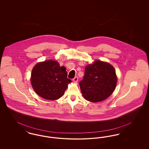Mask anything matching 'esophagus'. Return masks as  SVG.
<instances>
[{
  "label": "esophagus",
  "mask_w": 149,
  "mask_h": 149,
  "mask_svg": "<svg viewBox=\"0 0 149 149\" xmlns=\"http://www.w3.org/2000/svg\"><path fill=\"white\" fill-rule=\"evenodd\" d=\"M72 80H73V81H74V82H75V83H77L78 81V77H75V78H74V79H72Z\"/></svg>",
  "instance_id": "1"
}]
</instances>
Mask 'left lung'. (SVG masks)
Here are the masks:
<instances>
[{"label":"left lung","instance_id":"8db88e82","mask_svg":"<svg viewBox=\"0 0 149 149\" xmlns=\"http://www.w3.org/2000/svg\"><path fill=\"white\" fill-rule=\"evenodd\" d=\"M117 81L113 67L109 63L97 60L85 67L84 77L79 85L86 100L98 102L112 94Z\"/></svg>","mask_w":149,"mask_h":149}]
</instances>
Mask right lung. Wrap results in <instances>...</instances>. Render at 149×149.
Instances as JSON below:
<instances>
[{"instance_id": "add662e5", "label": "right lung", "mask_w": 149, "mask_h": 149, "mask_svg": "<svg viewBox=\"0 0 149 149\" xmlns=\"http://www.w3.org/2000/svg\"><path fill=\"white\" fill-rule=\"evenodd\" d=\"M64 66L60 67L56 61L48 60L36 64L31 74V84L35 92L45 99L51 100L61 98L68 84L71 83L67 78Z\"/></svg>"}]
</instances>
